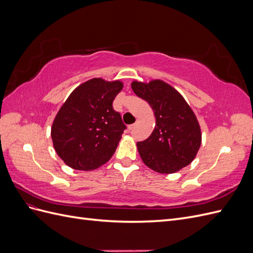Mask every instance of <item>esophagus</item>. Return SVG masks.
Listing matches in <instances>:
<instances>
[{
    "mask_svg": "<svg viewBox=\"0 0 253 253\" xmlns=\"http://www.w3.org/2000/svg\"><path fill=\"white\" fill-rule=\"evenodd\" d=\"M135 126H136V124H133V125H131V126H128V129H129V131H131V129H133V128L135 127Z\"/></svg>",
    "mask_w": 253,
    "mask_h": 253,
    "instance_id": "1",
    "label": "esophagus"
}]
</instances>
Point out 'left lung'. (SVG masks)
<instances>
[{"instance_id": "1", "label": "left lung", "mask_w": 253, "mask_h": 253, "mask_svg": "<svg viewBox=\"0 0 253 253\" xmlns=\"http://www.w3.org/2000/svg\"><path fill=\"white\" fill-rule=\"evenodd\" d=\"M134 93L154 110L156 126L149 138L137 142L142 162L158 173L177 172L192 163L201 147L198 121L185 99L169 84L134 81Z\"/></svg>"}]
</instances>
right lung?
Returning a JSON list of instances; mask_svg holds the SVG:
<instances>
[{
    "mask_svg": "<svg viewBox=\"0 0 253 253\" xmlns=\"http://www.w3.org/2000/svg\"><path fill=\"white\" fill-rule=\"evenodd\" d=\"M120 81L94 78L82 83L61 106L51 126L57 154L75 170L89 171L108 163L126 128L113 109Z\"/></svg>",
    "mask_w": 253,
    "mask_h": 253,
    "instance_id": "right-lung-1",
    "label": "right lung"
}]
</instances>
